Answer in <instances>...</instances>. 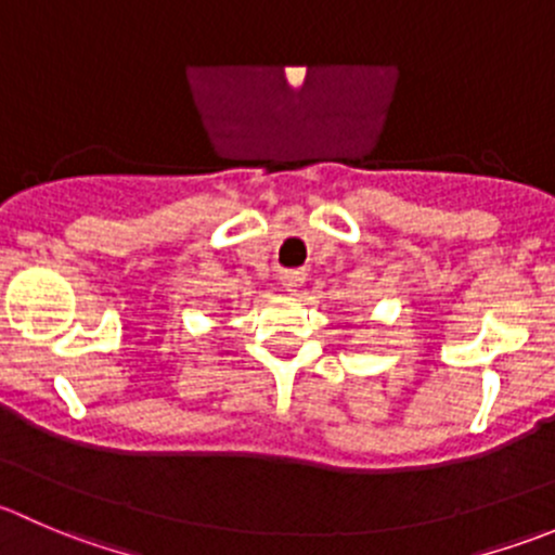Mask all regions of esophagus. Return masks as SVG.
<instances>
[{
  "label": "esophagus",
  "mask_w": 555,
  "mask_h": 555,
  "mask_svg": "<svg viewBox=\"0 0 555 555\" xmlns=\"http://www.w3.org/2000/svg\"><path fill=\"white\" fill-rule=\"evenodd\" d=\"M282 284L284 287L289 289V293H298V287H304V282H306V271H298V268H295V271H282Z\"/></svg>",
  "instance_id": "esophagus-1"
}]
</instances>
